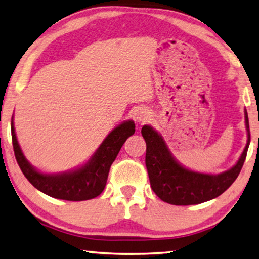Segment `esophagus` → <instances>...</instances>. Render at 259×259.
<instances>
[{"mask_svg":"<svg viewBox=\"0 0 259 259\" xmlns=\"http://www.w3.org/2000/svg\"><path fill=\"white\" fill-rule=\"evenodd\" d=\"M150 118V113L146 109H139L136 114V120L139 123H144Z\"/></svg>","mask_w":259,"mask_h":259,"instance_id":"esophagus-1","label":"esophagus"}]
</instances>
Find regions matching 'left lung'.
Wrapping results in <instances>:
<instances>
[{"label":"left lung","instance_id":"obj_1","mask_svg":"<svg viewBox=\"0 0 259 259\" xmlns=\"http://www.w3.org/2000/svg\"><path fill=\"white\" fill-rule=\"evenodd\" d=\"M248 141L236 165L224 173L213 175L197 173L179 163L162 136L152 126L144 125L142 135L146 142L145 163L152 190L160 199L173 205H194L220 196L232 186L243 166L250 144L247 110H244Z\"/></svg>","mask_w":259,"mask_h":259}]
</instances>
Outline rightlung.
<instances>
[{"label": "right lung", "instance_id": "right-lung-1", "mask_svg": "<svg viewBox=\"0 0 259 259\" xmlns=\"http://www.w3.org/2000/svg\"><path fill=\"white\" fill-rule=\"evenodd\" d=\"M135 134L134 121H125L109 133L88 162L75 170L59 174H44L24 157L11 120V137L15 157L23 174L32 186L57 199L80 202L96 198L104 191L110 166L122 145Z\"/></svg>", "mask_w": 259, "mask_h": 259}]
</instances>
